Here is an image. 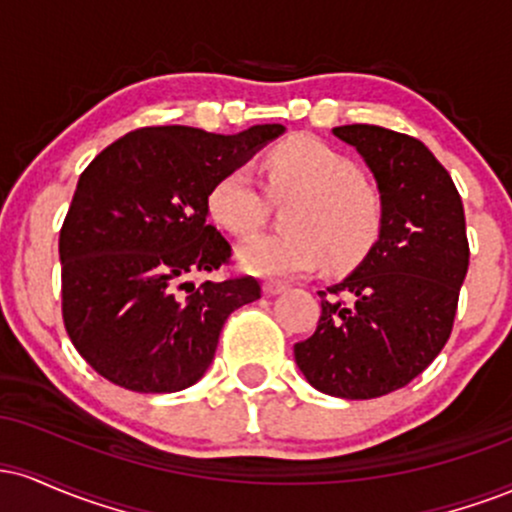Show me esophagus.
Here are the masks:
<instances>
[{
    "label": "esophagus",
    "mask_w": 512,
    "mask_h": 512,
    "mask_svg": "<svg viewBox=\"0 0 512 512\" xmlns=\"http://www.w3.org/2000/svg\"><path fill=\"white\" fill-rule=\"evenodd\" d=\"M264 293H269V296H274V293H281L284 289H289V281H281V279H267L262 284Z\"/></svg>",
    "instance_id": "esophagus-1"
}]
</instances>
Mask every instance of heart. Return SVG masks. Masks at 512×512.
<instances>
[{
    "mask_svg": "<svg viewBox=\"0 0 512 512\" xmlns=\"http://www.w3.org/2000/svg\"><path fill=\"white\" fill-rule=\"evenodd\" d=\"M267 190L288 202L289 231L262 233L240 245L238 257L255 274L279 276L313 269L325 260L330 272L354 269L383 233V197L363 180L356 161L310 134H296L264 158ZM209 211L238 236L257 231L269 214V197L250 168L228 170L209 195Z\"/></svg>",
    "mask_w": 512,
    "mask_h": 512,
    "instance_id": "obj_1",
    "label": "heart"
}]
</instances>
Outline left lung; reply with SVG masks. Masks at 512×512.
<instances>
[{
    "instance_id": "8db88e82",
    "label": "left lung",
    "mask_w": 512,
    "mask_h": 512,
    "mask_svg": "<svg viewBox=\"0 0 512 512\" xmlns=\"http://www.w3.org/2000/svg\"><path fill=\"white\" fill-rule=\"evenodd\" d=\"M332 132L373 170L383 233L354 274L317 291L320 320L293 354L315 390L375 399L409 385L448 344L469 267L464 207L419 139L375 125Z\"/></svg>"
}]
</instances>
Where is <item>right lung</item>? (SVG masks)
<instances>
[{
    "mask_svg": "<svg viewBox=\"0 0 512 512\" xmlns=\"http://www.w3.org/2000/svg\"><path fill=\"white\" fill-rule=\"evenodd\" d=\"M281 132L142 127L88 163L60 231L62 320L98 375L132 392H178L202 378L223 322L262 293L255 276L190 281L233 255L209 223V195Z\"/></svg>",
    "mask_w": 512,
    "mask_h": 512,
    "instance_id": "add662e5",
    "label": "right lung"
}]
</instances>
